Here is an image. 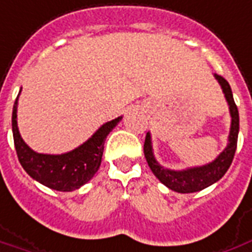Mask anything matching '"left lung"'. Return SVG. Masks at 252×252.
<instances>
[{
    "label": "left lung",
    "mask_w": 252,
    "mask_h": 252,
    "mask_svg": "<svg viewBox=\"0 0 252 252\" xmlns=\"http://www.w3.org/2000/svg\"><path fill=\"white\" fill-rule=\"evenodd\" d=\"M215 78L218 79V82L223 88L225 99L229 104L231 118H232L228 145L219 154L218 158L212 161L211 164L204 165L200 168H190L187 169V170H179V172L177 170H169V169L161 166L154 158L150 134H146V138H145L144 153L145 158L148 161L149 168L152 169L154 176L162 184L166 185L169 189H172L174 192H179V193H193V192L201 190V189L207 188L216 181H219L225 174V172L228 170L229 165L234 159L235 150H236V145H238V133H239V113H238V107L235 104L232 91H231L228 82L218 73H215Z\"/></svg>",
    "instance_id": "8db88e82"
}]
</instances>
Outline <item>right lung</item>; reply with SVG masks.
Instances as JSON below:
<instances>
[{
    "label": "right lung",
    "mask_w": 252,
    "mask_h": 252,
    "mask_svg": "<svg viewBox=\"0 0 252 252\" xmlns=\"http://www.w3.org/2000/svg\"><path fill=\"white\" fill-rule=\"evenodd\" d=\"M17 99L13 106L12 128L14 148L24 170L38 183L60 192H71L93 179L102 162L104 139L122 117L104 124L87 142L72 152L59 156L40 154L33 152L18 133Z\"/></svg>",
    "instance_id": "obj_1"
}]
</instances>
